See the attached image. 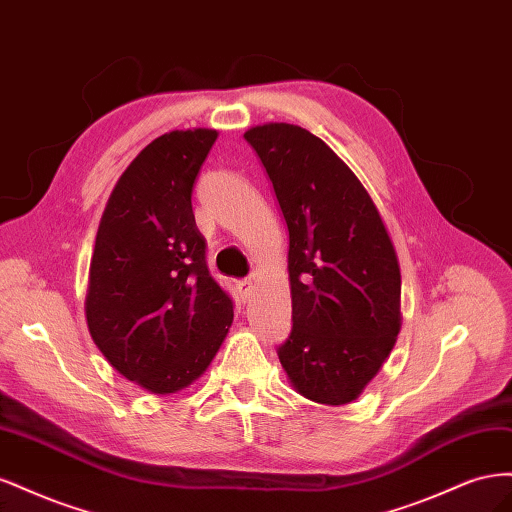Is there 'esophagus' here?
I'll use <instances>...</instances> for the list:
<instances>
[{"label": "esophagus", "mask_w": 512, "mask_h": 512, "mask_svg": "<svg viewBox=\"0 0 512 512\" xmlns=\"http://www.w3.org/2000/svg\"><path fill=\"white\" fill-rule=\"evenodd\" d=\"M254 288H256L254 280H239V282H237V290H239V294H241V299H250Z\"/></svg>", "instance_id": "obj_1"}]
</instances>
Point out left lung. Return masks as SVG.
Segmentation results:
<instances>
[{
	"label": "left lung",
	"mask_w": 512,
	"mask_h": 512,
	"mask_svg": "<svg viewBox=\"0 0 512 512\" xmlns=\"http://www.w3.org/2000/svg\"><path fill=\"white\" fill-rule=\"evenodd\" d=\"M288 226L292 331L277 348L299 395L344 406L401 329V273L380 211L348 164L292 123L247 130Z\"/></svg>",
	"instance_id": "obj_1"
}]
</instances>
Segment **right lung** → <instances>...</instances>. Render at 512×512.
<instances>
[{
  "mask_svg": "<svg viewBox=\"0 0 512 512\" xmlns=\"http://www.w3.org/2000/svg\"><path fill=\"white\" fill-rule=\"evenodd\" d=\"M218 130H173L123 170L89 267L91 339L123 378L153 395L205 374L232 324V301L207 269L192 190Z\"/></svg>",
  "mask_w": 512,
  "mask_h": 512,
  "instance_id": "obj_1",
  "label": "right lung"
}]
</instances>
